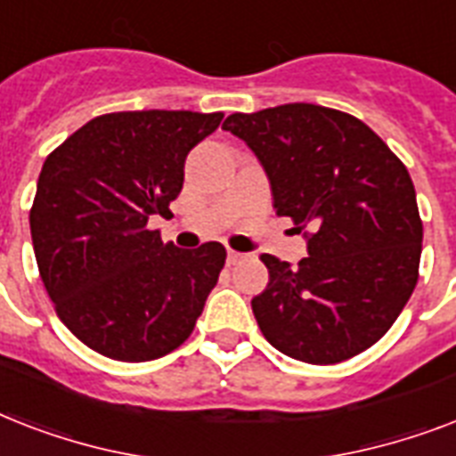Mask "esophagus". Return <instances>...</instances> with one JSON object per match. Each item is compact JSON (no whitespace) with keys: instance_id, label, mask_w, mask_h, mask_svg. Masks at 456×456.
Returning <instances> with one entry per match:
<instances>
[{"instance_id":"esophagus-1","label":"esophagus","mask_w":456,"mask_h":456,"mask_svg":"<svg viewBox=\"0 0 456 456\" xmlns=\"http://www.w3.org/2000/svg\"><path fill=\"white\" fill-rule=\"evenodd\" d=\"M241 260H243V253H239V250H227V263L229 265L241 263Z\"/></svg>"}]
</instances>
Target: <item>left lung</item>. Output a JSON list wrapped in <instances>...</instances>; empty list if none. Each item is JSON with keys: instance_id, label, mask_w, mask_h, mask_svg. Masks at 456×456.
<instances>
[{"instance_id": "left-lung-1", "label": "left lung", "mask_w": 456, "mask_h": 456, "mask_svg": "<svg viewBox=\"0 0 456 456\" xmlns=\"http://www.w3.org/2000/svg\"><path fill=\"white\" fill-rule=\"evenodd\" d=\"M222 130L256 153L277 215L307 239L298 267L263 256L270 284L250 300L263 336L307 364L364 353L419 279L424 224L403 160L362 120L314 103L234 113Z\"/></svg>"}]
</instances>
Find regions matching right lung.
I'll return each instance as SVG.
<instances>
[{
  "mask_svg": "<svg viewBox=\"0 0 456 456\" xmlns=\"http://www.w3.org/2000/svg\"><path fill=\"white\" fill-rule=\"evenodd\" d=\"M222 113H106L53 149L30 208L32 248L56 314L103 357L149 362L191 336L227 250L163 243L151 215H170L184 160Z\"/></svg>",
  "mask_w": 456,
  "mask_h": 456,
  "instance_id": "add662e5",
  "label": "right lung"
}]
</instances>
